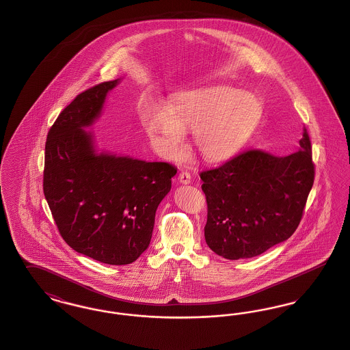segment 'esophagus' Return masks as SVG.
<instances>
[{
  "label": "esophagus",
  "instance_id": "esophagus-1",
  "mask_svg": "<svg viewBox=\"0 0 350 350\" xmlns=\"http://www.w3.org/2000/svg\"><path fill=\"white\" fill-rule=\"evenodd\" d=\"M178 181L183 183V185H187V183H191V176H190V173L183 170V172L178 174Z\"/></svg>",
  "mask_w": 350,
  "mask_h": 350
}]
</instances>
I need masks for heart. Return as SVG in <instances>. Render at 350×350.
I'll return each mask as SVG.
<instances>
[{
  "label": "heart",
  "instance_id": "obj_1",
  "mask_svg": "<svg viewBox=\"0 0 350 350\" xmlns=\"http://www.w3.org/2000/svg\"><path fill=\"white\" fill-rule=\"evenodd\" d=\"M261 103L253 94L217 85L172 97L167 109L147 105L140 111L144 130L160 153L180 160L186 150V131L210 163L226 161L245 144L261 118Z\"/></svg>",
  "mask_w": 350,
  "mask_h": 350
}]
</instances>
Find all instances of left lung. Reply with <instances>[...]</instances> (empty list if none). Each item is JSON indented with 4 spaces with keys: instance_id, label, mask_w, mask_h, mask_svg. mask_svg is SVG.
Listing matches in <instances>:
<instances>
[{
    "instance_id": "8db88e82",
    "label": "left lung",
    "mask_w": 350,
    "mask_h": 350,
    "mask_svg": "<svg viewBox=\"0 0 350 350\" xmlns=\"http://www.w3.org/2000/svg\"><path fill=\"white\" fill-rule=\"evenodd\" d=\"M200 176L210 250L227 260L258 256L299 226L315 180L310 136L304 129L299 150L290 154L245 150Z\"/></svg>"
}]
</instances>
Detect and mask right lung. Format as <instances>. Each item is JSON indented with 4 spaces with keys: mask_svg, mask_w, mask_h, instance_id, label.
I'll list each match as a JSON object with an SVG mask.
<instances>
[{
    "mask_svg": "<svg viewBox=\"0 0 350 350\" xmlns=\"http://www.w3.org/2000/svg\"><path fill=\"white\" fill-rule=\"evenodd\" d=\"M119 80L86 89L47 135L43 191L72 250L109 265L131 264L148 248L160 202L177 169L94 150L93 124Z\"/></svg>",
    "mask_w": 350,
    "mask_h": 350,
    "instance_id": "obj_1",
    "label": "right lung"
}]
</instances>
